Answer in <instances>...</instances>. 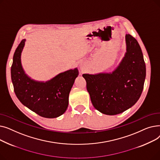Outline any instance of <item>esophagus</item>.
<instances>
[{"instance_id": "1", "label": "esophagus", "mask_w": 160, "mask_h": 160, "mask_svg": "<svg viewBox=\"0 0 160 160\" xmlns=\"http://www.w3.org/2000/svg\"><path fill=\"white\" fill-rule=\"evenodd\" d=\"M80 68L82 69V71H83V66H80Z\"/></svg>"}]
</instances>
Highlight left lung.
<instances>
[{
    "label": "left lung",
    "instance_id": "1",
    "mask_svg": "<svg viewBox=\"0 0 160 160\" xmlns=\"http://www.w3.org/2000/svg\"><path fill=\"white\" fill-rule=\"evenodd\" d=\"M125 38L127 52L112 72L82 75L92 104L106 115L128 110L137 102L143 89L146 66L141 48L131 35Z\"/></svg>",
    "mask_w": 160,
    "mask_h": 160
}]
</instances>
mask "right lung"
Listing matches in <instances>:
<instances>
[{
    "instance_id": "add662e5",
    "label": "right lung",
    "mask_w": 160,
    "mask_h": 160,
    "mask_svg": "<svg viewBox=\"0 0 160 160\" xmlns=\"http://www.w3.org/2000/svg\"><path fill=\"white\" fill-rule=\"evenodd\" d=\"M25 41H21L13 58L11 78L14 92L19 101L32 112L45 118H56L68 107L69 93L78 71L70 69L45 82L31 79L25 74L21 61Z\"/></svg>"
}]
</instances>
